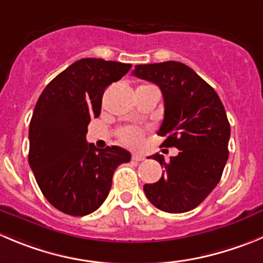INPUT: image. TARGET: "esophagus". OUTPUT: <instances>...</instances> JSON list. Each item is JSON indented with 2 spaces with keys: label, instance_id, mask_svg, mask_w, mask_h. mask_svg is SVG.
<instances>
[{
  "label": "esophagus",
  "instance_id": "obj_1",
  "mask_svg": "<svg viewBox=\"0 0 263 263\" xmlns=\"http://www.w3.org/2000/svg\"><path fill=\"white\" fill-rule=\"evenodd\" d=\"M132 159H134V161H144V159H145V156L141 153H134L132 154Z\"/></svg>",
  "mask_w": 263,
  "mask_h": 263
}]
</instances>
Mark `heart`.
<instances>
[{"instance_id":"obj_1","label":"heart","mask_w":263,"mask_h":263,"mask_svg":"<svg viewBox=\"0 0 263 263\" xmlns=\"http://www.w3.org/2000/svg\"><path fill=\"white\" fill-rule=\"evenodd\" d=\"M144 132L136 127H124L119 131V140L124 145L139 146L143 143Z\"/></svg>"}]
</instances>
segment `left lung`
Returning <instances> with one entry per match:
<instances>
[{
  "label": "left lung",
  "instance_id": "1",
  "mask_svg": "<svg viewBox=\"0 0 263 263\" xmlns=\"http://www.w3.org/2000/svg\"><path fill=\"white\" fill-rule=\"evenodd\" d=\"M132 75L161 88L165 117L158 135L166 136L162 146L179 149L170 162L152 156L165 171L157 183L145 184L144 192L162 212H190L217 187L228 159L231 129L224 106L217 92L181 62L137 65Z\"/></svg>",
  "mask_w": 263,
  "mask_h": 263
}]
</instances>
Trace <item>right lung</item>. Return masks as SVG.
<instances>
[{"mask_svg": "<svg viewBox=\"0 0 263 263\" xmlns=\"http://www.w3.org/2000/svg\"><path fill=\"white\" fill-rule=\"evenodd\" d=\"M131 67L83 58L55 76L36 102L29 123V166L46 200L65 214L83 217L97 210L109 195L115 168L131 161L126 149H97L85 139L90 119L101 112L107 85Z\"/></svg>", "mask_w": 263, "mask_h": 263, "instance_id": "add662e5", "label": "right lung"}]
</instances>
